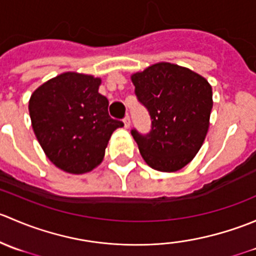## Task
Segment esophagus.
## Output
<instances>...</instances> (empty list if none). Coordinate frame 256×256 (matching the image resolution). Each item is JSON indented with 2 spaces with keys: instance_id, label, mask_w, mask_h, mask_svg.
<instances>
[{
  "instance_id": "34e87169",
  "label": "esophagus",
  "mask_w": 256,
  "mask_h": 256,
  "mask_svg": "<svg viewBox=\"0 0 256 256\" xmlns=\"http://www.w3.org/2000/svg\"><path fill=\"white\" fill-rule=\"evenodd\" d=\"M124 124H125V128H130V125H131L130 116H128V115H126L125 118H124Z\"/></svg>"
}]
</instances>
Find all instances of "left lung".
I'll use <instances>...</instances> for the list:
<instances>
[{
  "label": "left lung",
  "mask_w": 256,
  "mask_h": 256,
  "mask_svg": "<svg viewBox=\"0 0 256 256\" xmlns=\"http://www.w3.org/2000/svg\"><path fill=\"white\" fill-rule=\"evenodd\" d=\"M138 102L151 118V130L131 135L152 168L178 171L200 151L209 126L212 86L200 74L171 63H157L131 76Z\"/></svg>",
  "instance_id": "obj_1"
}]
</instances>
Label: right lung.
Returning a JSON list of instances; mask_svg holds the SVG:
<instances>
[{
	"instance_id": "obj_1",
	"label": "right lung",
	"mask_w": 256,
	"mask_h": 256,
	"mask_svg": "<svg viewBox=\"0 0 256 256\" xmlns=\"http://www.w3.org/2000/svg\"><path fill=\"white\" fill-rule=\"evenodd\" d=\"M100 79L64 73L40 85L30 100L38 142L58 168L85 174L104 158L112 134L124 122L110 118Z\"/></svg>"
}]
</instances>
